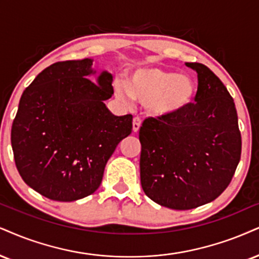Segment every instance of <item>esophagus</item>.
Segmentation results:
<instances>
[{"label":"esophagus","mask_w":259,"mask_h":259,"mask_svg":"<svg viewBox=\"0 0 259 259\" xmlns=\"http://www.w3.org/2000/svg\"><path fill=\"white\" fill-rule=\"evenodd\" d=\"M140 126H142V121H140L139 117H135V119H133V126H132L133 132H136V133L138 132Z\"/></svg>","instance_id":"obj_1"}]
</instances>
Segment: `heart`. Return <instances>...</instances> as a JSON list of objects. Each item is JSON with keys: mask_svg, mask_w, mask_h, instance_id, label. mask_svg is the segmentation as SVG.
I'll list each match as a JSON object with an SVG mask.
<instances>
[{"mask_svg": "<svg viewBox=\"0 0 259 259\" xmlns=\"http://www.w3.org/2000/svg\"><path fill=\"white\" fill-rule=\"evenodd\" d=\"M114 90L120 100L133 98L144 104L150 116L164 120L184 114L192 105L197 96V84L188 74L145 67L130 74L126 84L115 82Z\"/></svg>", "mask_w": 259, "mask_h": 259, "instance_id": "heart-1", "label": "heart"}]
</instances>
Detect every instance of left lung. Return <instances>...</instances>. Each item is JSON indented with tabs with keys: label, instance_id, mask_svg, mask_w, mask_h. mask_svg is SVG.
Returning a JSON list of instances; mask_svg holds the SVG:
<instances>
[{
	"label": "left lung",
	"instance_id": "8db88e82",
	"mask_svg": "<svg viewBox=\"0 0 259 259\" xmlns=\"http://www.w3.org/2000/svg\"><path fill=\"white\" fill-rule=\"evenodd\" d=\"M198 90L184 114L149 117L139 131L140 183L159 205L188 210L212 202L231 183L241 155L234 101L205 65L186 62Z\"/></svg>",
	"mask_w": 259,
	"mask_h": 259
}]
</instances>
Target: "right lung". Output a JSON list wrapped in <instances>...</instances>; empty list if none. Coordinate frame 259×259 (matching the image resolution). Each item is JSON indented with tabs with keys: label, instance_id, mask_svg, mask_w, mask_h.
<instances>
[{
	"label": "right lung",
	"instance_id": "right-lung-1",
	"mask_svg": "<svg viewBox=\"0 0 259 259\" xmlns=\"http://www.w3.org/2000/svg\"><path fill=\"white\" fill-rule=\"evenodd\" d=\"M92 59L47 67L22 92L12 126L18 171L31 188L59 202L90 196L100 187L108 159L132 132V115L115 116L104 101L113 75Z\"/></svg>",
	"mask_w": 259,
	"mask_h": 259
}]
</instances>
